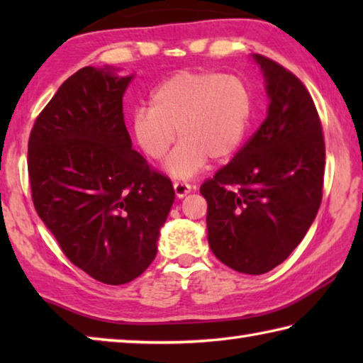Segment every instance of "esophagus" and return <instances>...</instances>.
Instances as JSON below:
<instances>
[{"mask_svg":"<svg viewBox=\"0 0 363 363\" xmlns=\"http://www.w3.org/2000/svg\"><path fill=\"white\" fill-rule=\"evenodd\" d=\"M173 187H174L177 199H182V196H186L190 190H192V186H190L189 182H184V181H176L173 184Z\"/></svg>","mask_w":363,"mask_h":363,"instance_id":"obj_1","label":"esophagus"}]
</instances>
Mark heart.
I'll return each mask as SVG.
<instances>
[{
    "label": "heart",
    "mask_w": 363,
    "mask_h": 363,
    "mask_svg": "<svg viewBox=\"0 0 363 363\" xmlns=\"http://www.w3.org/2000/svg\"><path fill=\"white\" fill-rule=\"evenodd\" d=\"M253 97L248 84L219 72H179L164 79L150 97V110L134 113L133 131L150 158L160 160L174 144L167 171L190 179L208 162L233 155L247 138Z\"/></svg>",
    "instance_id": "b5f03b06"
}]
</instances>
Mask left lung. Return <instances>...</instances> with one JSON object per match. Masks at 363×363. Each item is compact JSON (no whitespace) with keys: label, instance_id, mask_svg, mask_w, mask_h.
Instances as JSON below:
<instances>
[{"label":"left lung","instance_id":"1","mask_svg":"<svg viewBox=\"0 0 363 363\" xmlns=\"http://www.w3.org/2000/svg\"><path fill=\"white\" fill-rule=\"evenodd\" d=\"M267 116L235 157L200 187L208 243L220 262L261 275L284 262L322 203L325 143L314 101L285 67L255 54Z\"/></svg>","mask_w":363,"mask_h":363}]
</instances>
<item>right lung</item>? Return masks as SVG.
I'll use <instances>...</instances> for the list:
<instances>
[{
    "label": "right lung",
    "mask_w": 363,
    "mask_h": 363,
    "mask_svg": "<svg viewBox=\"0 0 363 363\" xmlns=\"http://www.w3.org/2000/svg\"><path fill=\"white\" fill-rule=\"evenodd\" d=\"M131 78L83 67L43 108L28 139L36 213L70 262L107 285L128 284L150 266L174 201L169 177L133 150L123 116Z\"/></svg>",
    "instance_id": "right-lung-1"
}]
</instances>
